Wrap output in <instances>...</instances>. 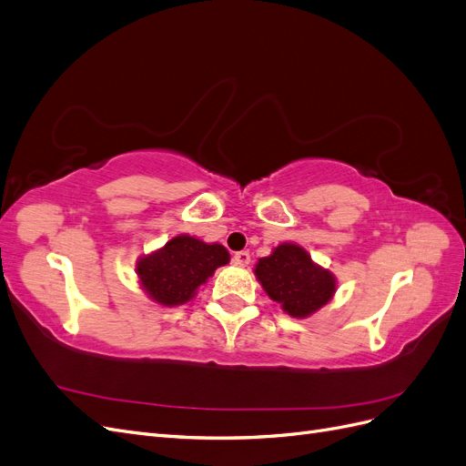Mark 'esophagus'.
<instances>
[{
  "label": "esophagus",
  "mask_w": 466,
  "mask_h": 466,
  "mask_svg": "<svg viewBox=\"0 0 466 466\" xmlns=\"http://www.w3.org/2000/svg\"><path fill=\"white\" fill-rule=\"evenodd\" d=\"M233 264H237V266H248V264H250L248 250L235 252V255H233Z\"/></svg>",
  "instance_id": "obj_1"
}]
</instances>
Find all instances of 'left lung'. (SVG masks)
Wrapping results in <instances>:
<instances>
[{
	"mask_svg": "<svg viewBox=\"0 0 466 466\" xmlns=\"http://www.w3.org/2000/svg\"><path fill=\"white\" fill-rule=\"evenodd\" d=\"M255 274L270 299L291 317H309L327 305L336 289L334 276L317 266L299 245L284 243L258 260Z\"/></svg>",
	"mask_w": 466,
	"mask_h": 466,
	"instance_id": "left-lung-1",
	"label": "left lung"
}]
</instances>
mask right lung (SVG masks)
I'll list each match as a JSON object with an SVG mask.
<instances>
[{
	"label": "right lung",
	"instance_id": "1",
	"mask_svg": "<svg viewBox=\"0 0 466 466\" xmlns=\"http://www.w3.org/2000/svg\"><path fill=\"white\" fill-rule=\"evenodd\" d=\"M228 262L229 252L223 245H206L200 238L178 235L139 260L136 272L153 301L173 307L190 301L216 268Z\"/></svg>",
	"mask_w": 466,
	"mask_h": 466
}]
</instances>
